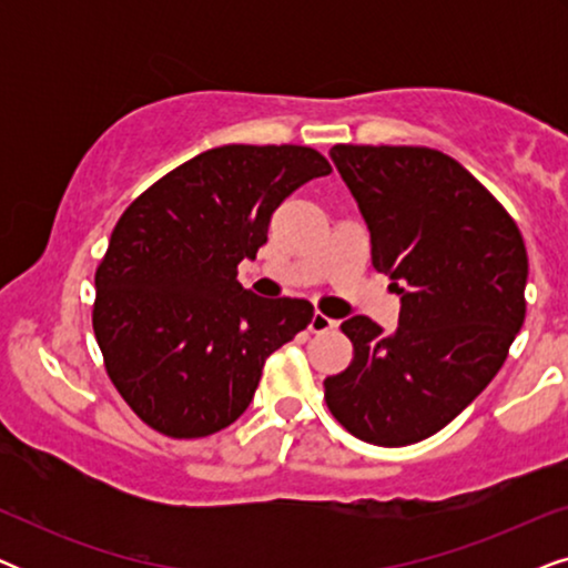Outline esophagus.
<instances>
[{"instance_id": "obj_1", "label": "esophagus", "mask_w": 568, "mask_h": 568, "mask_svg": "<svg viewBox=\"0 0 568 568\" xmlns=\"http://www.w3.org/2000/svg\"><path fill=\"white\" fill-rule=\"evenodd\" d=\"M336 321H333V317H328V315H323V313H315L313 317H310V331L313 333H328V331H333L336 328Z\"/></svg>"}]
</instances>
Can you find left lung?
I'll list each match as a JSON object with an SVG mask.
<instances>
[{
    "mask_svg": "<svg viewBox=\"0 0 568 568\" xmlns=\"http://www.w3.org/2000/svg\"><path fill=\"white\" fill-rule=\"evenodd\" d=\"M331 160L400 315L390 336L364 315L341 325L354 359L325 377V403L356 439L406 447L445 429L501 369L525 323V240L460 162L429 146L336 144Z\"/></svg>",
    "mask_w": 568,
    "mask_h": 568,
    "instance_id": "obj_1",
    "label": "left lung"
}]
</instances>
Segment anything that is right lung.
Returning a JSON list of instances; mask_svg holds the SVG:
<instances>
[{"instance_id":"obj_1","label":"right lung","mask_w":568,"mask_h":568,"mask_svg":"<svg viewBox=\"0 0 568 568\" xmlns=\"http://www.w3.org/2000/svg\"><path fill=\"white\" fill-rule=\"evenodd\" d=\"M328 173L310 146L227 144L121 214L95 274L92 328L115 390L152 429L196 439L237 422L268 354L307 328V300L243 290L237 263L255 258L292 191Z\"/></svg>"}]
</instances>
